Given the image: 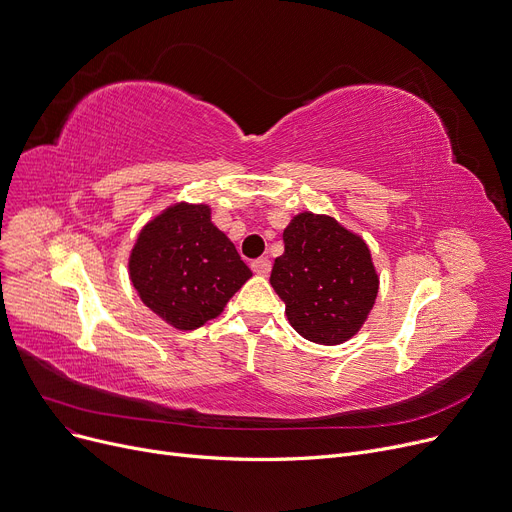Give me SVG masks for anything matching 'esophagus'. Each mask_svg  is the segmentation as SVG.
I'll list each match as a JSON object with an SVG mask.
<instances>
[{
  "mask_svg": "<svg viewBox=\"0 0 512 512\" xmlns=\"http://www.w3.org/2000/svg\"><path fill=\"white\" fill-rule=\"evenodd\" d=\"M251 267H253V272L257 274V276H267L272 272V261L267 259V257H259V259H255L253 263H251Z\"/></svg>",
  "mask_w": 512,
  "mask_h": 512,
  "instance_id": "obj_1",
  "label": "esophagus"
}]
</instances>
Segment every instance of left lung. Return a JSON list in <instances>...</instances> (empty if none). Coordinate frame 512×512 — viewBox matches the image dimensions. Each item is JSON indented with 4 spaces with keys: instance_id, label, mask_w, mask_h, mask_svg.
Wrapping results in <instances>:
<instances>
[{
    "instance_id": "1",
    "label": "left lung",
    "mask_w": 512,
    "mask_h": 512,
    "mask_svg": "<svg viewBox=\"0 0 512 512\" xmlns=\"http://www.w3.org/2000/svg\"><path fill=\"white\" fill-rule=\"evenodd\" d=\"M270 284L305 340L336 346L367 321L380 290L367 242L326 213L303 211L284 228Z\"/></svg>"
}]
</instances>
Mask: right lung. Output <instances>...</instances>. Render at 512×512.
Wrapping results in <instances>:
<instances>
[{
  "label": "right lung",
  "mask_w": 512,
  "mask_h": 512,
  "mask_svg": "<svg viewBox=\"0 0 512 512\" xmlns=\"http://www.w3.org/2000/svg\"><path fill=\"white\" fill-rule=\"evenodd\" d=\"M251 276L207 203L168 205L141 228L128 255L139 299L182 332L218 317Z\"/></svg>",
  "instance_id": "right-lung-1"
}]
</instances>
